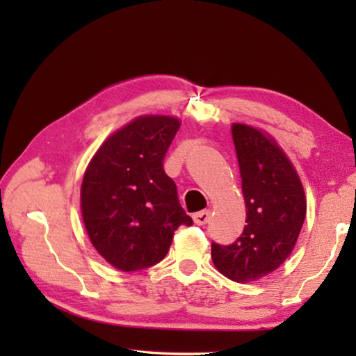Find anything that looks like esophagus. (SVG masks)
Here are the masks:
<instances>
[{
    "label": "esophagus",
    "instance_id": "34e87169",
    "mask_svg": "<svg viewBox=\"0 0 356 356\" xmlns=\"http://www.w3.org/2000/svg\"><path fill=\"white\" fill-rule=\"evenodd\" d=\"M209 220H210V210H201V212L193 215V221L200 226L207 225Z\"/></svg>",
    "mask_w": 356,
    "mask_h": 356
}]
</instances>
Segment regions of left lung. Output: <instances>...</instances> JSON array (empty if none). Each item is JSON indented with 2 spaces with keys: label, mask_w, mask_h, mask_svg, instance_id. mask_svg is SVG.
Wrapping results in <instances>:
<instances>
[{
  "label": "left lung",
  "mask_w": 356,
  "mask_h": 356,
  "mask_svg": "<svg viewBox=\"0 0 356 356\" xmlns=\"http://www.w3.org/2000/svg\"><path fill=\"white\" fill-rule=\"evenodd\" d=\"M242 177L246 226L229 246L212 245V261L226 278L254 282L291 256L306 216L303 184L287 154L267 131L231 125Z\"/></svg>",
  "instance_id": "obj_1"
}]
</instances>
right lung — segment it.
<instances>
[{"instance_id": "add662e5", "label": "right lung", "mask_w": 356, "mask_h": 356, "mask_svg": "<svg viewBox=\"0 0 356 356\" xmlns=\"http://www.w3.org/2000/svg\"><path fill=\"white\" fill-rule=\"evenodd\" d=\"M179 129V118L138 116L102 143L84 171V227L99 254L120 272L160 262L177 227L193 222L163 170L165 154Z\"/></svg>"}]
</instances>
